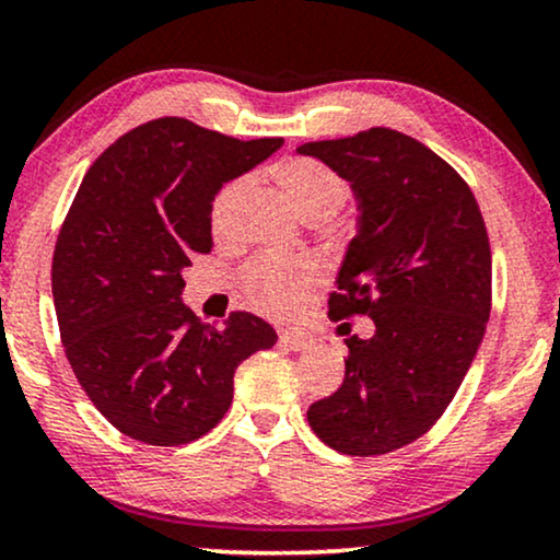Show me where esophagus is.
I'll use <instances>...</instances> for the list:
<instances>
[{
    "mask_svg": "<svg viewBox=\"0 0 560 560\" xmlns=\"http://www.w3.org/2000/svg\"><path fill=\"white\" fill-rule=\"evenodd\" d=\"M279 341H281V346H287L289 351H304L307 349L310 343V336L304 330H300V328H287V330H281L279 332Z\"/></svg>",
    "mask_w": 560,
    "mask_h": 560,
    "instance_id": "obj_1",
    "label": "esophagus"
}]
</instances>
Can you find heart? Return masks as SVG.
Instances as JSON below:
<instances>
[{
	"label": "heart",
	"mask_w": 560,
	"mask_h": 560,
	"mask_svg": "<svg viewBox=\"0 0 560 560\" xmlns=\"http://www.w3.org/2000/svg\"><path fill=\"white\" fill-rule=\"evenodd\" d=\"M276 180L296 209L310 222H325L346 201V183L315 160H289L276 167ZM245 180H232L211 201V228L222 232L230 222L232 203L243 194ZM317 281V268L304 258H258L245 268L243 284L258 307L284 313L294 307L304 289Z\"/></svg>",
	"instance_id": "b5f03b06"
}]
</instances>
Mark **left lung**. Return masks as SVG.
<instances>
[{
  "label": "left lung",
  "mask_w": 560,
  "mask_h": 560,
  "mask_svg": "<svg viewBox=\"0 0 560 560\" xmlns=\"http://www.w3.org/2000/svg\"><path fill=\"white\" fill-rule=\"evenodd\" d=\"M296 152L325 162L357 198V235L338 268L330 317L374 323L372 338H346L343 385L313 402L307 421L336 452L385 455L434 427L483 341L491 315L483 217L468 183L400 131L310 141Z\"/></svg>",
  "instance_id": "1"
}]
</instances>
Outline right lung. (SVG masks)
I'll return each mask as SVG.
<instances>
[{
	"label": "right lung",
	"instance_id": "right-lung-1",
	"mask_svg": "<svg viewBox=\"0 0 560 560\" xmlns=\"http://www.w3.org/2000/svg\"><path fill=\"white\" fill-rule=\"evenodd\" d=\"M284 144L158 118L92 162L56 240L54 307L82 390L121 434L158 447L203 436L232 406L235 370L271 349L250 313L211 328L183 302V268L211 250V201Z\"/></svg>",
	"mask_w": 560,
	"mask_h": 560
}]
</instances>
